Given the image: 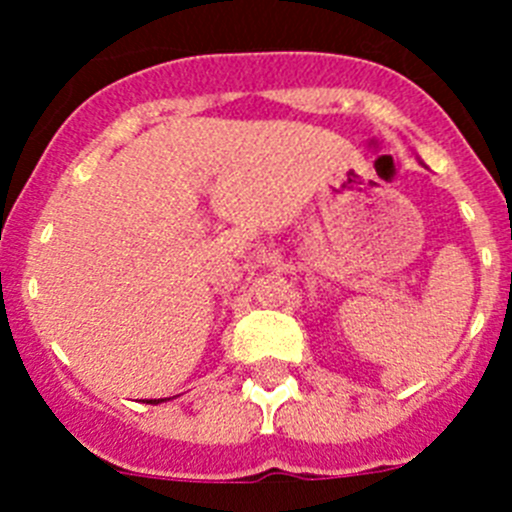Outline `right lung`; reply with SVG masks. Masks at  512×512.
<instances>
[{"mask_svg":"<svg viewBox=\"0 0 512 512\" xmlns=\"http://www.w3.org/2000/svg\"><path fill=\"white\" fill-rule=\"evenodd\" d=\"M148 402H153V405H158V402H164V400H148Z\"/></svg>","mask_w":512,"mask_h":512,"instance_id":"right-lung-1","label":"right lung"}]
</instances>
